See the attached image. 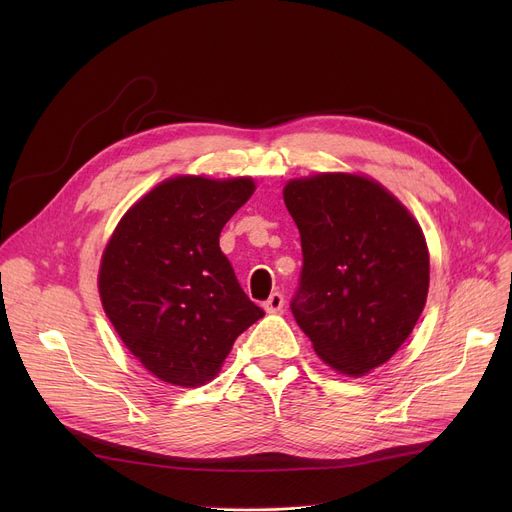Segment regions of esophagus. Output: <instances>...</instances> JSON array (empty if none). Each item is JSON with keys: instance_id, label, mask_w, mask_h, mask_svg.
Returning <instances> with one entry per match:
<instances>
[{"instance_id": "esophagus-1", "label": "esophagus", "mask_w": 512, "mask_h": 512, "mask_svg": "<svg viewBox=\"0 0 512 512\" xmlns=\"http://www.w3.org/2000/svg\"><path fill=\"white\" fill-rule=\"evenodd\" d=\"M263 307H265L267 313H278V311H282V307H284V294H282V292H272L270 299H267V301L263 303Z\"/></svg>"}]
</instances>
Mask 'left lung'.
<instances>
[{
  "label": "left lung",
  "instance_id": "1",
  "mask_svg": "<svg viewBox=\"0 0 512 512\" xmlns=\"http://www.w3.org/2000/svg\"><path fill=\"white\" fill-rule=\"evenodd\" d=\"M284 203L303 247L292 315L321 361L369 373L398 351L425 307L421 226L380 182L357 174L290 180Z\"/></svg>",
  "mask_w": 512,
  "mask_h": 512
}]
</instances>
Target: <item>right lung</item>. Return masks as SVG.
I'll return each mask as SVG.
<instances>
[{
    "label": "right lung",
    "mask_w": 512,
    "mask_h": 512,
    "mask_svg": "<svg viewBox=\"0 0 512 512\" xmlns=\"http://www.w3.org/2000/svg\"><path fill=\"white\" fill-rule=\"evenodd\" d=\"M247 176H176L134 203L99 267L105 315L147 371L182 388L222 369L234 340L263 317L240 288L220 232L249 201Z\"/></svg>",
    "instance_id": "obj_1"
}]
</instances>
